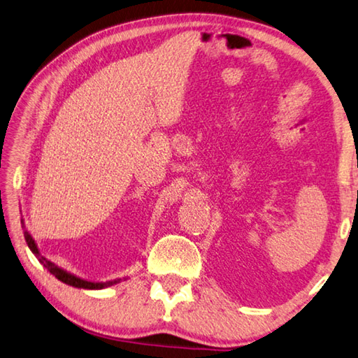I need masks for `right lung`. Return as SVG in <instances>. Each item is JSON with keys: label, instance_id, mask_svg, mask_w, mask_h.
<instances>
[{"label": "right lung", "instance_id": "1", "mask_svg": "<svg viewBox=\"0 0 358 358\" xmlns=\"http://www.w3.org/2000/svg\"><path fill=\"white\" fill-rule=\"evenodd\" d=\"M22 228H23V236H24V241H27L28 247L31 252L34 253V256L37 259H39L41 264H43V267L47 268V271L55 275L56 278H58L59 281H62V283H66L69 286H73V287H80V289H103V287H108V286H113L119 283V281H122V278H117V280H108V281H91V280H85V278H80L77 277V275H73L71 272L64 271V268L56 266L55 262L48 261L45 256H42L39 248H37V243L36 241L33 239V236L29 234V231L27 229V227H24V220L22 218ZM125 280V278H124Z\"/></svg>", "mask_w": 358, "mask_h": 358}]
</instances>
